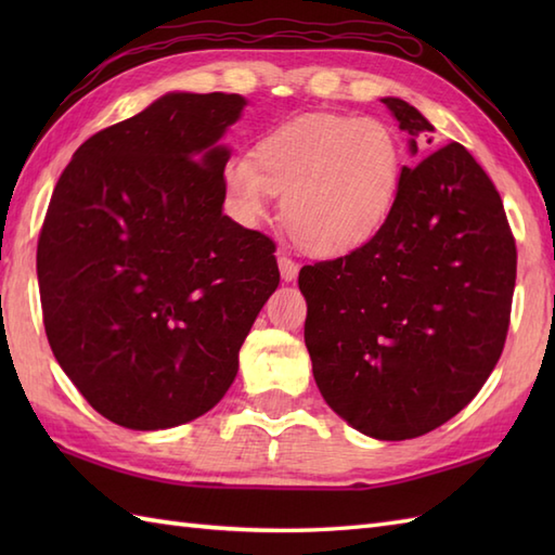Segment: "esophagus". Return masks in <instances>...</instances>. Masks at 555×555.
<instances>
[{"instance_id": "34e87169", "label": "esophagus", "mask_w": 555, "mask_h": 555, "mask_svg": "<svg viewBox=\"0 0 555 555\" xmlns=\"http://www.w3.org/2000/svg\"><path fill=\"white\" fill-rule=\"evenodd\" d=\"M279 269H281V279L284 281H296L300 271L296 259H293L286 250H279Z\"/></svg>"}]
</instances>
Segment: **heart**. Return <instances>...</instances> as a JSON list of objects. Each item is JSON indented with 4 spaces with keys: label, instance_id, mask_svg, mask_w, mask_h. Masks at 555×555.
<instances>
[{
    "label": "heart",
    "instance_id": "1",
    "mask_svg": "<svg viewBox=\"0 0 555 555\" xmlns=\"http://www.w3.org/2000/svg\"><path fill=\"white\" fill-rule=\"evenodd\" d=\"M403 145L391 126L372 116L308 114L257 140L250 157L221 167L233 219L253 227L281 197V223L314 255H346L367 245L391 219Z\"/></svg>",
    "mask_w": 555,
    "mask_h": 555
}]
</instances>
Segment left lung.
<instances>
[{"instance_id": "8db88e82", "label": "left lung", "mask_w": 555, "mask_h": 555, "mask_svg": "<svg viewBox=\"0 0 555 555\" xmlns=\"http://www.w3.org/2000/svg\"><path fill=\"white\" fill-rule=\"evenodd\" d=\"M382 102L417 155L415 135L434 126L403 100ZM515 271L503 199L463 145L403 167L376 238L300 269L305 346L328 408L382 441L415 439L455 417L501 358Z\"/></svg>"}]
</instances>
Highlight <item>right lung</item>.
<instances>
[{
  "instance_id": "add662e5",
  "label": "right lung",
  "mask_w": 555,
  "mask_h": 555,
  "mask_svg": "<svg viewBox=\"0 0 555 555\" xmlns=\"http://www.w3.org/2000/svg\"><path fill=\"white\" fill-rule=\"evenodd\" d=\"M241 95L171 92L90 135L38 238L47 340L102 417L155 431L215 408L279 286L276 245L221 215Z\"/></svg>"
}]
</instances>
